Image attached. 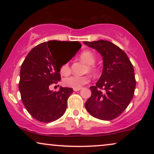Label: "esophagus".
<instances>
[{"label": "esophagus", "mask_w": 154, "mask_h": 154, "mask_svg": "<svg viewBox=\"0 0 154 154\" xmlns=\"http://www.w3.org/2000/svg\"><path fill=\"white\" fill-rule=\"evenodd\" d=\"M81 90V88H74V89H73V90H74V91H75V92L79 91V90Z\"/></svg>", "instance_id": "1"}]
</instances>
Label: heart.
Returning a JSON list of instances; mask_svg holds the SVG:
<instances>
[{
  "label": "heart",
  "instance_id": "obj_1",
  "mask_svg": "<svg viewBox=\"0 0 154 154\" xmlns=\"http://www.w3.org/2000/svg\"><path fill=\"white\" fill-rule=\"evenodd\" d=\"M80 58L82 61L89 65L88 69L89 71L94 72L95 71V67L94 64L95 63L96 59L94 54L90 50H85L81 52L80 54ZM71 71L70 66L69 63H64L60 67V72L63 75H68ZM89 77L88 75H72L71 76L66 77L64 79V84L67 87L73 88H80L89 81Z\"/></svg>",
  "mask_w": 154,
  "mask_h": 154
}]
</instances>
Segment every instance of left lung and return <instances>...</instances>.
I'll return each instance as SVG.
<instances>
[{
  "mask_svg": "<svg viewBox=\"0 0 154 154\" xmlns=\"http://www.w3.org/2000/svg\"><path fill=\"white\" fill-rule=\"evenodd\" d=\"M103 58L102 74L85 102L87 111L96 119L111 121L119 117L129 105L136 86L134 68L123 50L110 41H85Z\"/></svg>",
  "mask_w": 154,
  "mask_h": 154,
  "instance_id": "left-lung-1",
  "label": "left lung"
}]
</instances>
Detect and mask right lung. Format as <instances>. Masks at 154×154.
Returning <instances> with one entry per match:
<instances>
[{"instance_id": "obj_1", "label": "right lung", "mask_w": 154, "mask_h": 154, "mask_svg": "<svg viewBox=\"0 0 154 154\" xmlns=\"http://www.w3.org/2000/svg\"><path fill=\"white\" fill-rule=\"evenodd\" d=\"M81 47L78 41H50L33 48L21 66L19 89L25 108L33 119L50 123L64 115L67 100L73 89L61 87L59 91L49 89L60 81V67L66 60H60L62 51L74 50V56Z\"/></svg>"}]
</instances>
